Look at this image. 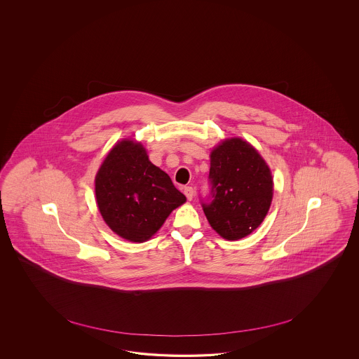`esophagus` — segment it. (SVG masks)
Listing matches in <instances>:
<instances>
[{
	"instance_id": "34e87169",
	"label": "esophagus",
	"mask_w": 359,
	"mask_h": 359,
	"mask_svg": "<svg viewBox=\"0 0 359 359\" xmlns=\"http://www.w3.org/2000/svg\"><path fill=\"white\" fill-rule=\"evenodd\" d=\"M184 195L187 196V198L191 201V200L194 198V195H195V191H194V188H192V187H185Z\"/></svg>"
}]
</instances>
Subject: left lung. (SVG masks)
Returning a JSON list of instances; mask_svg holds the SVG:
<instances>
[{"label": "left lung", "instance_id": "obj_1", "mask_svg": "<svg viewBox=\"0 0 359 359\" xmlns=\"http://www.w3.org/2000/svg\"><path fill=\"white\" fill-rule=\"evenodd\" d=\"M210 192L203 210L222 238L249 236L266 217L273 195L271 171L249 142L229 138L210 152Z\"/></svg>", "mask_w": 359, "mask_h": 359}]
</instances>
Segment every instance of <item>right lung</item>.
Here are the masks:
<instances>
[{
    "instance_id": "add662e5",
    "label": "right lung",
    "mask_w": 359,
    "mask_h": 359,
    "mask_svg": "<svg viewBox=\"0 0 359 359\" xmlns=\"http://www.w3.org/2000/svg\"><path fill=\"white\" fill-rule=\"evenodd\" d=\"M95 191L100 213L116 234L144 242L163 225L185 196L171 177L149 161L141 143L122 140L101 164Z\"/></svg>"
}]
</instances>
